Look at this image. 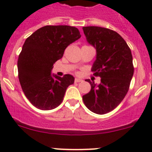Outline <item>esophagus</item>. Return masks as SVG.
<instances>
[{"label": "esophagus", "instance_id": "34e87169", "mask_svg": "<svg viewBox=\"0 0 152 152\" xmlns=\"http://www.w3.org/2000/svg\"><path fill=\"white\" fill-rule=\"evenodd\" d=\"M75 82H81V81H82V79L78 78V77H76V78L75 79Z\"/></svg>", "mask_w": 152, "mask_h": 152}]
</instances>
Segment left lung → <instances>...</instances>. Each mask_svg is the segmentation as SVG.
Segmentation results:
<instances>
[{"label":"left lung","instance_id":"1","mask_svg":"<svg viewBox=\"0 0 152 152\" xmlns=\"http://www.w3.org/2000/svg\"><path fill=\"white\" fill-rule=\"evenodd\" d=\"M82 29L87 42L96 50L91 71L101 77L99 85L85 80L91 90L82 99L88 110L102 115L114 110L127 93L134 75L132 54L126 41L113 30L98 26Z\"/></svg>","mask_w":152,"mask_h":152}]
</instances>
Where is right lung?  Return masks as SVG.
<instances>
[{"label": "right lung", "instance_id": "add662e5", "mask_svg": "<svg viewBox=\"0 0 152 152\" xmlns=\"http://www.w3.org/2000/svg\"><path fill=\"white\" fill-rule=\"evenodd\" d=\"M80 37L79 30L73 26H46L26 39L18 60V79L26 98L34 106L50 110L62 102L75 77L71 75L59 77L51 71L67 46Z\"/></svg>", "mask_w": 152, "mask_h": 152}]
</instances>
